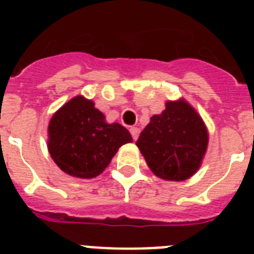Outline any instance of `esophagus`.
Segmentation results:
<instances>
[{
  "label": "esophagus",
  "mask_w": 254,
  "mask_h": 254,
  "mask_svg": "<svg viewBox=\"0 0 254 254\" xmlns=\"http://www.w3.org/2000/svg\"><path fill=\"white\" fill-rule=\"evenodd\" d=\"M130 133H131V137H133V139H137L138 138V135H139V129L138 127H130Z\"/></svg>",
  "instance_id": "esophagus-1"
}]
</instances>
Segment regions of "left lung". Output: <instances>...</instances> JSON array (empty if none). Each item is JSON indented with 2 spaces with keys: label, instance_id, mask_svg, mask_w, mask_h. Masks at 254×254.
I'll use <instances>...</instances> for the list:
<instances>
[{
  "label": "left lung",
  "instance_id": "left-lung-1",
  "mask_svg": "<svg viewBox=\"0 0 254 254\" xmlns=\"http://www.w3.org/2000/svg\"><path fill=\"white\" fill-rule=\"evenodd\" d=\"M135 145L154 175L182 182L200 167L208 146V130L185 99L169 100L166 109L151 117Z\"/></svg>",
  "mask_w": 254,
  "mask_h": 254
}]
</instances>
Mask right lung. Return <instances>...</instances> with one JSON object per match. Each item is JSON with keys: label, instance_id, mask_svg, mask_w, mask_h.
<instances>
[{"label": "right lung", "instance_id": "add662e5", "mask_svg": "<svg viewBox=\"0 0 254 254\" xmlns=\"http://www.w3.org/2000/svg\"><path fill=\"white\" fill-rule=\"evenodd\" d=\"M133 141L127 129L108 124L92 100L76 96L59 108L49 123L50 155L73 178L92 179L103 173L125 143Z\"/></svg>", "mask_w": 254, "mask_h": 254}]
</instances>
